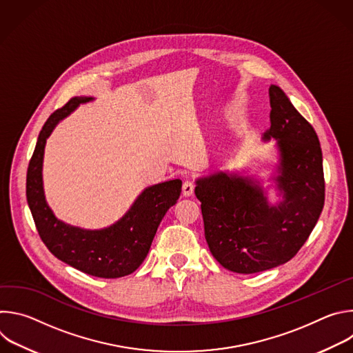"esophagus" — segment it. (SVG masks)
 Instances as JSON below:
<instances>
[{
	"label": "esophagus",
	"instance_id": "esophagus-1",
	"mask_svg": "<svg viewBox=\"0 0 353 353\" xmlns=\"http://www.w3.org/2000/svg\"><path fill=\"white\" fill-rule=\"evenodd\" d=\"M194 187H195L194 181H191V180H185V181H184V184H183V194H184L185 196L192 195V192H194Z\"/></svg>",
	"mask_w": 353,
	"mask_h": 353
}]
</instances>
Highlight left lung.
Listing matches in <instances>:
<instances>
[{"mask_svg":"<svg viewBox=\"0 0 353 353\" xmlns=\"http://www.w3.org/2000/svg\"><path fill=\"white\" fill-rule=\"evenodd\" d=\"M271 127L278 139L283 201L268 207L260 184L248 177L216 173L196 180L204 230L215 260L229 271L254 274L293 259L313 232L325 199L323 154L312 124L279 86H270Z\"/></svg>","mask_w":353,"mask_h":353,"instance_id":"1","label":"left lung"}]
</instances>
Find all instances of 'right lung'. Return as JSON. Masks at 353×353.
Returning <instances> with one entry per match:
<instances>
[{
  "label": "right lung",
  "mask_w": 353,
  "mask_h": 353,
  "mask_svg": "<svg viewBox=\"0 0 353 353\" xmlns=\"http://www.w3.org/2000/svg\"><path fill=\"white\" fill-rule=\"evenodd\" d=\"M92 97H72L44 123L26 174V198L40 239L59 260L97 278H120L132 274L145 260L165 214L181 192V180L148 187L131 210L113 226L83 230L59 221L48 208L41 181V163L47 137L56 124L79 103Z\"/></svg>",
  "instance_id": "add662e5"
}]
</instances>
